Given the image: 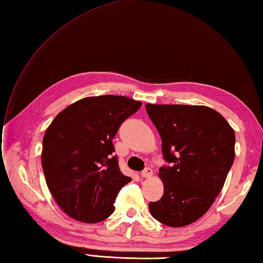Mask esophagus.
Here are the masks:
<instances>
[{
    "label": "esophagus",
    "instance_id": "34e87169",
    "mask_svg": "<svg viewBox=\"0 0 263 263\" xmlns=\"http://www.w3.org/2000/svg\"><path fill=\"white\" fill-rule=\"evenodd\" d=\"M152 174H153V170H152V167H146L144 171H142L141 176L143 178H149V177H152Z\"/></svg>",
    "mask_w": 263,
    "mask_h": 263
}]
</instances>
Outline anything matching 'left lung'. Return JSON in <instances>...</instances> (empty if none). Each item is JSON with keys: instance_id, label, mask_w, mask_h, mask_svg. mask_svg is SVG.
<instances>
[{"instance_id": "obj_1", "label": "left lung", "mask_w": 263, "mask_h": 263, "mask_svg": "<svg viewBox=\"0 0 263 263\" xmlns=\"http://www.w3.org/2000/svg\"><path fill=\"white\" fill-rule=\"evenodd\" d=\"M145 108L170 164L160 168L164 194L148 203L151 215L170 227L186 226L208 212L224 186L234 162V130L209 107L146 103Z\"/></svg>"}]
</instances>
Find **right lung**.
I'll use <instances>...</instances> for the list:
<instances>
[{
  "label": "right lung",
  "instance_id": "right-lung-1",
  "mask_svg": "<svg viewBox=\"0 0 263 263\" xmlns=\"http://www.w3.org/2000/svg\"><path fill=\"white\" fill-rule=\"evenodd\" d=\"M142 102L122 96L87 97L58 114L43 139L42 165L57 205L69 217L99 223L115 211L121 173L112 138Z\"/></svg>",
  "mask_w": 263,
  "mask_h": 263
}]
</instances>
